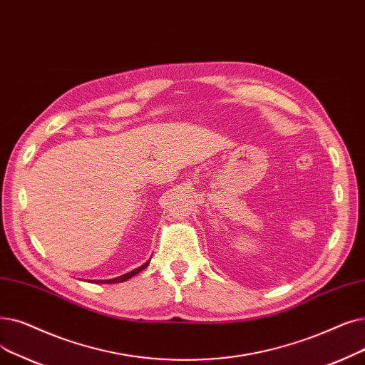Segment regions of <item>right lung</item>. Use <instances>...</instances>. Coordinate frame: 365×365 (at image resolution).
I'll return each instance as SVG.
<instances>
[{"label":"right lung","mask_w":365,"mask_h":365,"mask_svg":"<svg viewBox=\"0 0 365 365\" xmlns=\"http://www.w3.org/2000/svg\"><path fill=\"white\" fill-rule=\"evenodd\" d=\"M149 262H150V259H149L146 264H143V265H141V267L135 268V270H133V272H130V273H126V274H122V276H119V277L110 279V280H97V282H95V283H119V282H125V280H128L130 277L135 276L137 273H140L141 270H145V268L149 265Z\"/></svg>","instance_id":"obj_1"}]
</instances>
